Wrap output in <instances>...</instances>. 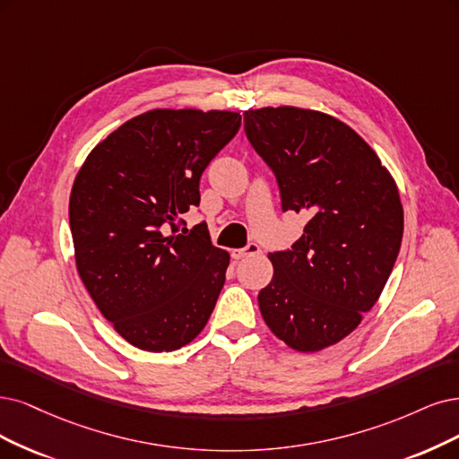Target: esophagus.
Returning <instances> with one entry per match:
<instances>
[{
	"instance_id": "esophagus-1",
	"label": "esophagus",
	"mask_w": 459,
	"mask_h": 459,
	"mask_svg": "<svg viewBox=\"0 0 459 459\" xmlns=\"http://www.w3.org/2000/svg\"><path fill=\"white\" fill-rule=\"evenodd\" d=\"M259 251H261L259 244L249 242V244H247L246 247H242V249H234L232 255H234V259H246V257H251V255H257Z\"/></svg>"
}]
</instances>
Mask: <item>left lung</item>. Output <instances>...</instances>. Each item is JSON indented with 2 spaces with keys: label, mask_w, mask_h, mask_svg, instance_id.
Instances as JSON below:
<instances>
[{
  "label": "left lung",
  "mask_w": 459,
  "mask_h": 459,
  "mask_svg": "<svg viewBox=\"0 0 459 459\" xmlns=\"http://www.w3.org/2000/svg\"><path fill=\"white\" fill-rule=\"evenodd\" d=\"M249 143L273 169L281 210L310 221L291 249L268 253L264 324L299 351L341 342L375 307L403 240L397 185L348 125L291 106L244 113Z\"/></svg>",
  "instance_id": "obj_1"
}]
</instances>
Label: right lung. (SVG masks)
Listing matches in <instances>:
<instances>
[{
	"label": "right lung",
	"mask_w": 459,
	"mask_h": 459,
	"mask_svg": "<svg viewBox=\"0 0 459 459\" xmlns=\"http://www.w3.org/2000/svg\"><path fill=\"white\" fill-rule=\"evenodd\" d=\"M234 111L152 109L100 142L70 196L79 276L132 346L174 351L208 324L229 253L206 223L183 215L200 204V176L240 130Z\"/></svg>",
	"instance_id": "add662e5"
}]
</instances>
